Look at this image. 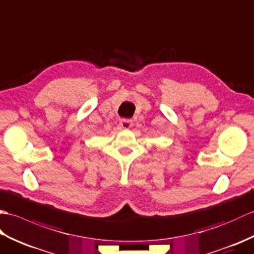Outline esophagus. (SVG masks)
Here are the masks:
<instances>
[{"mask_svg": "<svg viewBox=\"0 0 254 254\" xmlns=\"http://www.w3.org/2000/svg\"><path fill=\"white\" fill-rule=\"evenodd\" d=\"M131 126H132L131 121L126 120V118H124V120L121 121V127H122L123 129H128V128H130Z\"/></svg>", "mask_w": 254, "mask_h": 254, "instance_id": "obj_1", "label": "esophagus"}]
</instances>
